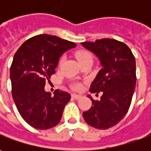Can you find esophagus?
<instances>
[{
	"label": "esophagus",
	"mask_w": 151,
	"mask_h": 151,
	"mask_svg": "<svg viewBox=\"0 0 151 151\" xmlns=\"http://www.w3.org/2000/svg\"><path fill=\"white\" fill-rule=\"evenodd\" d=\"M73 98H75V99H80L81 98V96L80 95H77V94H72L71 95Z\"/></svg>",
	"instance_id": "esophagus-1"
}]
</instances>
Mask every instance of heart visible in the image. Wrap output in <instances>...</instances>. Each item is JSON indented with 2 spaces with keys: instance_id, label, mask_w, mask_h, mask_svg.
Masks as SVG:
<instances>
[{
  "instance_id": "obj_1",
  "label": "heart",
  "mask_w": 151,
  "mask_h": 151,
  "mask_svg": "<svg viewBox=\"0 0 151 151\" xmlns=\"http://www.w3.org/2000/svg\"><path fill=\"white\" fill-rule=\"evenodd\" d=\"M76 59H77V60L79 61L80 64L93 60V59H92V55H91L88 51H85V50H81V51L77 52V53L76 54ZM61 61H62V60H61ZM75 87H76V88H78L79 86L78 85H76Z\"/></svg>"
}]
</instances>
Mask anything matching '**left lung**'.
<instances>
[{
	"mask_svg": "<svg viewBox=\"0 0 151 151\" xmlns=\"http://www.w3.org/2000/svg\"><path fill=\"white\" fill-rule=\"evenodd\" d=\"M81 45L96 55L101 65L90 91H102L99 101L87 96L92 106L83 118L93 128L107 129L120 122L130 107L136 84L135 58L126 44L116 39L102 38Z\"/></svg>",
	"mask_w": 151,
	"mask_h": 151,
	"instance_id": "1",
	"label": "left lung"
}]
</instances>
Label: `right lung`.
<instances>
[{
  "label": "right lung",
  "instance_id": "obj_1",
  "mask_svg": "<svg viewBox=\"0 0 151 151\" xmlns=\"http://www.w3.org/2000/svg\"><path fill=\"white\" fill-rule=\"evenodd\" d=\"M76 47L65 39L40 34L25 41L15 54L10 69L12 97L22 118L37 129L58 124L70 100L66 91L56 90L52 96L44 86L55 73L61 55Z\"/></svg>",
  "mask_w": 151,
  "mask_h": 151
}]
</instances>
